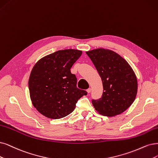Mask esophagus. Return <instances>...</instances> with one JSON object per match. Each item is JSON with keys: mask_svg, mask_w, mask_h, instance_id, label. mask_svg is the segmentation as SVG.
Returning a JSON list of instances; mask_svg holds the SVG:
<instances>
[{"mask_svg": "<svg viewBox=\"0 0 158 158\" xmlns=\"http://www.w3.org/2000/svg\"><path fill=\"white\" fill-rule=\"evenodd\" d=\"M86 92H88V93H90V92H91V89H90V88L88 89H87V90H86Z\"/></svg>", "mask_w": 158, "mask_h": 158, "instance_id": "obj_1", "label": "esophagus"}]
</instances>
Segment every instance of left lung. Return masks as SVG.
Instances as JSON below:
<instances>
[{"instance_id": "obj_1", "label": "left lung", "mask_w": 158, "mask_h": 158, "mask_svg": "<svg viewBox=\"0 0 158 158\" xmlns=\"http://www.w3.org/2000/svg\"><path fill=\"white\" fill-rule=\"evenodd\" d=\"M101 77L102 97L92 103L96 111L107 116L120 114L131 106L136 98V75L128 62L116 52L98 48L86 52Z\"/></svg>"}]
</instances>
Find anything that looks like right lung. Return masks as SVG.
Wrapping results in <instances>:
<instances>
[{"instance_id":"right-lung-1","label":"right lung","mask_w":158,"mask_h":158,"mask_svg":"<svg viewBox=\"0 0 158 158\" xmlns=\"http://www.w3.org/2000/svg\"><path fill=\"white\" fill-rule=\"evenodd\" d=\"M82 51L64 49L42 57L35 64L28 79L33 106L51 119L72 113L75 104L87 92L77 87V78L70 71Z\"/></svg>"}]
</instances>
